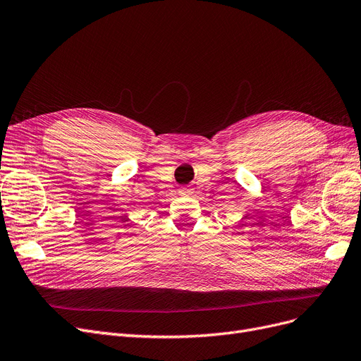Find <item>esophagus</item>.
Here are the masks:
<instances>
[{"label":"esophagus","instance_id":"34e87169","mask_svg":"<svg viewBox=\"0 0 361 361\" xmlns=\"http://www.w3.org/2000/svg\"><path fill=\"white\" fill-rule=\"evenodd\" d=\"M191 192H192V190H191V188H186V186H183V188L179 190V194H180V195H190Z\"/></svg>","mask_w":361,"mask_h":361}]
</instances>
